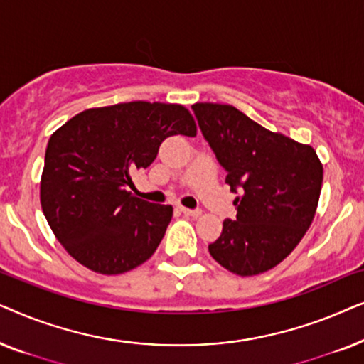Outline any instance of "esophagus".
I'll return each mask as SVG.
<instances>
[{
  "mask_svg": "<svg viewBox=\"0 0 364 364\" xmlns=\"http://www.w3.org/2000/svg\"><path fill=\"white\" fill-rule=\"evenodd\" d=\"M181 212H183L188 217H198L202 213V210H198V208H187V207H181Z\"/></svg>",
  "mask_w": 364,
  "mask_h": 364,
  "instance_id": "1",
  "label": "esophagus"
}]
</instances>
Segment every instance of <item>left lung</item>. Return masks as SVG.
Segmentation results:
<instances>
[{"label":"left lung","instance_id":"8db88e82","mask_svg":"<svg viewBox=\"0 0 364 364\" xmlns=\"http://www.w3.org/2000/svg\"><path fill=\"white\" fill-rule=\"evenodd\" d=\"M200 131L225 182L240 192L237 218L223 220L220 237L208 245L228 272L252 277L290 255L315 218L323 166L315 149L252 121L230 104L192 106Z\"/></svg>","mask_w":364,"mask_h":364}]
</instances>
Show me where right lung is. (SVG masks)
<instances>
[{
    "label": "right lung",
    "instance_id": "right-lung-1",
    "mask_svg": "<svg viewBox=\"0 0 364 364\" xmlns=\"http://www.w3.org/2000/svg\"><path fill=\"white\" fill-rule=\"evenodd\" d=\"M177 134H197L187 107L132 101L86 109L49 137L41 207L74 260L119 275L154 255L173 208L142 200L129 188L134 173L151 166L161 144Z\"/></svg>",
    "mask_w": 364,
    "mask_h": 364
}]
</instances>
